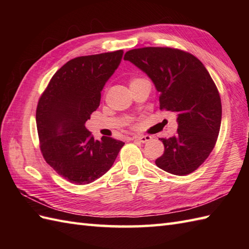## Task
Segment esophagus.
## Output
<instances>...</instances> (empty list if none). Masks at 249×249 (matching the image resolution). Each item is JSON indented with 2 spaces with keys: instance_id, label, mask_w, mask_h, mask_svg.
<instances>
[{
  "instance_id": "34e87169",
  "label": "esophagus",
  "mask_w": 249,
  "mask_h": 249,
  "mask_svg": "<svg viewBox=\"0 0 249 249\" xmlns=\"http://www.w3.org/2000/svg\"><path fill=\"white\" fill-rule=\"evenodd\" d=\"M134 139L139 140L140 142H142V143H146V142L151 141L152 137L151 136H135Z\"/></svg>"
}]
</instances>
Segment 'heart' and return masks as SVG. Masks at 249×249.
<instances>
[{
    "label": "heart",
    "mask_w": 249,
    "mask_h": 249,
    "mask_svg": "<svg viewBox=\"0 0 249 249\" xmlns=\"http://www.w3.org/2000/svg\"><path fill=\"white\" fill-rule=\"evenodd\" d=\"M134 80H135V79H134Z\"/></svg>",
    "instance_id": "b5f03b06"
}]
</instances>
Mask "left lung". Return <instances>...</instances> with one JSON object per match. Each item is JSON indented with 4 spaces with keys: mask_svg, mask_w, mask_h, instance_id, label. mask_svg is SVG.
<instances>
[{
    "mask_svg": "<svg viewBox=\"0 0 249 249\" xmlns=\"http://www.w3.org/2000/svg\"><path fill=\"white\" fill-rule=\"evenodd\" d=\"M124 60L151 78L160 110L178 113L177 135L160 138L165 151L156 166L174 176L197 170L213 151L221 123L220 96L209 71L195 55L168 47L129 50Z\"/></svg>",
    "mask_w": 249,
    "mask_h": 249,
    "instance_id": "obj_1",
    "label": "left lung"
}]
</instances>
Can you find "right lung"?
<instances>
[{
    "label": "right lung",
    "mask_w": 249,
    "mask_h": 249,
    "mask_svg": "<svg viewBox=\"0 0 249 249\" xmlns=\"http://www.w3.org/2000/svg\"><path fill=\"white\" fill-rule=\"evenodd\" d=\"M123 50L78 56L57 71L38 100L36 125L46 162L76 185L103 177L125 143L110 137L94 140L86 122L98 108L106 82Z\"/></svg>",
    "instance_id": "1"
}]
</instances>
